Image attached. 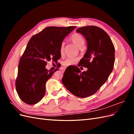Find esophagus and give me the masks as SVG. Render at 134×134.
<instances>
[{
	"label": "esophagus",
	"instance_id": "obj_1",
	"mask_svg": "<svg viewBox=\"0 0 134 134\" xmlns=\"http://www.w3.org/2000/svg\"><path fill=\"white\" fill-rule=\"evenodd\" d=\"M60 70L62 72H64L65 70V68H61Z\"/></svg>",
	"mask_w": 134,
	"mask_h": 134
}]
</instances>
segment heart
<instances>
[{
  "mask_svg": "<svg viewBox=\"0 0 134 134\" xmlns=\"http://www.w3.org/2000/svg\"><path fill=\"white\" fill-rule=\"evenodd\" d=\"M70 40L71 41L75 43L76 46L78 47L80 49H82V48L84 47L85 45V40L83 36L78 33H74L72 34L70 37ZM64 43H62L60 47L59 52L61 55H63L64 54ZM77 60L74 58H68L64 61L63 64L65 66H70L76 63Z\"/></svg>",
  "mask_w": 134,
  "mask_h": 134,
  "instance_id": "1",
  "label": "heart"
}]
</instances>
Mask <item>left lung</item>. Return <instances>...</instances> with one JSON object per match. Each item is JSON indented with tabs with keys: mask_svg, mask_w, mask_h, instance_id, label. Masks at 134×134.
<instances>
[{
	"mask_svg": "<svg viewBox=\"0 0 134 134\" xmlns=\"http://www.w3.org/2000/svg\"><path fill=\"white\" fill-rule=\"evenodd\" d=\"M76 32L87 40V50L78 66L88 68L81 72L77 66L68 67L62 79L64 86L74 96L86 98L94 94L106 82L115 63V47L108 35L94 26L80 27Z\"/></svg>",
	"mask_w": 134,
	"mask_h": 134,
	"instance_id": "obj_1",
	"label": "left lung"
}]
</instances>
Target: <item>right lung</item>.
Returning <instances> with one entry per match:
<instances>
[{"label":"right lung","mask_w":134,"mask_h":134,"mask_svg":"<svg viewBox=\"0 0 134 134\" xmlns=\"http://www.w3.org/2000/svg\"><path fill=\"white\" fill-rule=\"evenodd\" d=\"M75 27H48L31 38L20 59L15 81L16 91L23 102L35 104L43 98L46 83L56 71L48 70L47 63H58L61 44Z\"/></svg>","instance_id":"1"}]
</instances>
